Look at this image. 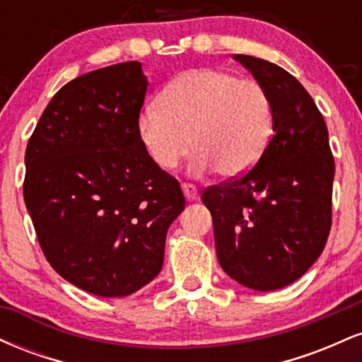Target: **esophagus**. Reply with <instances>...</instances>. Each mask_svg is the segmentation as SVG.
<instances>
[{"mask_svg":"<svg viewBox=\"0 0 362 362\" xmlns=\"http://www.w3.org/2000/svg\"><path fill=\"white\" fill-rule=\"evenodd\" d=\"M182 190H184V195L189 201H194V199H197V187L194 184H189V182H184L182 184Z\"/></svg>","mask_w":362,"mask_h":362,"instance_id":"1","label":"esophagus"}]
</instances>
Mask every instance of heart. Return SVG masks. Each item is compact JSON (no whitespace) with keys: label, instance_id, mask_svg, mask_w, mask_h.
I'll return each mask as SVG.
<instances>
[{"label":"heart","instance_id":"b5f03b06","mask_svg":"<svg viewBox=\"0 0 362 362\" xmlns=\"http://www.w3.org/2000/svg\"><path fill=\"white\" fill-rule=\"evenodd\" d=\"M274 110L267 90L221 69L178 74L160 91L156 109L138 120L141 143L161 170L178 167L190 149L194 173L216 170L231 178L247 173L272 136Z\"/></svg>","mask_w":362,"mask_h":362}]
</instances>
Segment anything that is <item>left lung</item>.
<instances>
[{"instance_id":"8db88e82","label":"left lung","mask_w":362,"mask_h":362,"mask_svg":"<svg viewBox=\"0 0 362 362\" xmlns=\"http://www.w3.org/2000/svg\"><path fill=\"white\" fill-rule=\"evenodd\" d=\"M267 90L274 134L247 173L211 185V211L223 271L257 291L284 288L305 274L332 228L335 163L327 124L313 98L281 66L235 54Z\"/></svg>"}]
</instances>
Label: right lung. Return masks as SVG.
<instances>
[{"label":"right lung","instance_id":"right-lung-1","mask_svg":"<svg viewBox=\"0 0 362 362\" xmlns=\"http://www.w3.org/2000/svg\"><path fill=\"white\" fill-rule=\"evenodd\" d=\"M148 80L136 61L85 73L45 107L25 151L23 199L51 267L97 296H127L161 271L184 211L138 120Z\"/></svg>","mask_w":362,"mask_h":362}]
</instances>
